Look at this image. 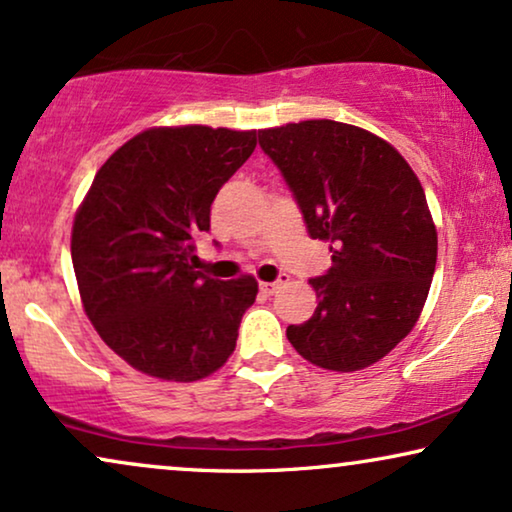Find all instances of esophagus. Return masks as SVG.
I'll use <instances>...</instances> for the list:
<instances>
[{"mask_svg": "<svg viewBox=\"0 0 512 512\" xmlns=\"http://www.w3.org/2000/svg\"><path fill=\"white\" fill-rule=\"evenodd\" d=\"M282 282H287V275H280V280H277V282H261V294L272 296L277 289H280Z\"/></svg>", "mask_w": 512, "mask_h": 512, "instance_id": "esophagus-1", "label": "esophagus"}]
</instances>
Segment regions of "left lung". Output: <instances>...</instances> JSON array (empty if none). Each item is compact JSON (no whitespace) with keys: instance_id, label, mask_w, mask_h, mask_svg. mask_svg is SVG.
I'll use <instances>...</instances> for the list:
<instances>
[{"instance_id":"obj_1","label":"left lung","mask_w":512,"mask_h":512,"mask_svg":"<svg viewBox=\"0 0 512 512\" xmlns=\"http://www.w3.org/2000/svg\"><path fill=\"white\" fill-rule=\"evenodd\" d=\"M313 240L331 244V268L313 277V317L289 324L305 360L357 371L414 329L437 261L426 192L393 145L331 119L258 131Z\"/></svg>"}]
</instances>
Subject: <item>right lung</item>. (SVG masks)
Wrapping results in <instances>:
<instances>
[{
    "instance_id": "obj_1",
    "label": "right lung",
    "mask_w": 512,
    "mask_h": 512,
    "mask_svg": "<svg viewBox=\"0 0 512 512\" xmlns=\"http://www.w3.org/2000/svg\"><path fill=\"white\" fill-rule=\"evenodd\" d=\"M256 148V131L159 126L98 169L72 225L84 310L115 353L148 376L199 381L232 355L258 282L195 270L211 204Z\"/></svg>"
}]
</instances>
